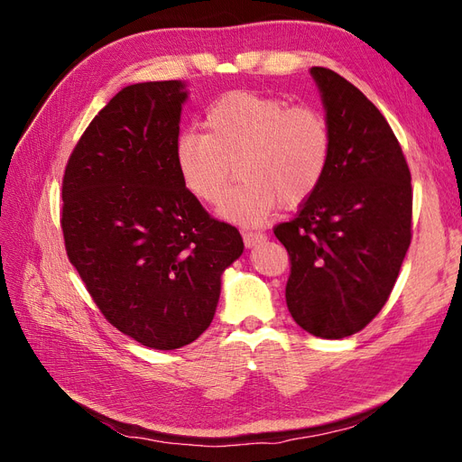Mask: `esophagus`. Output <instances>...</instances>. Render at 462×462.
Segmentation results:
<instances>
[{"instance_id":"esophagus-1","label":"esophagus","mask_w":462,"mask_h":462,"mask_svg":"<svg viewBox=\"0 0 462 462\" xmlns=\"http://www.w3.org/2000/svg\"><path fill=\"white\" fill-rule=\"evenodd\" d=\"M263 239H265V235L260 231H243V241L248 248L260 245Z\"/></svg>"}]
</instances>
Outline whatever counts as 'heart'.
<instances>
[{
  "label": "heart",
  "mask_w": 462,
  "mask_h": 462,
  "mask_svg": "<svg viewBox=\"0 0 462 462\" xmlns=\"http://www.w3.org/2000/svg\"><path fill=\"white\" fill-rule=\"evenodd\" d=\"M331 133L321 111L256 92H229L208 107L204 133L189 131L175 146L185 187L204 204L226 200L235 163L245 179L221 214L258 226L283 202L309 200L326 177Z\"/></svg>",
  "instance_id": "heart-1"
}]
</instances>
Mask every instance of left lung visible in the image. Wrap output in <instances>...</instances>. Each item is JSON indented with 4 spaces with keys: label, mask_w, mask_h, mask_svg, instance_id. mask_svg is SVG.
Segmentation results:
<instances>
[{
    "label": "left lung",
    "mask_w": 462,
    "mask_h": 462,
    "mask_svg": "<svg viewBox=\"0 0 462 462\" xmlns=\"http://www.w3.org/2000/svg\"><path fill=\"white\" fill-rule=\"evenodd\" d=\"M331 133L324 180L297 217L273 229L289 254L285 299L316 337L343 339L380 314L412 239L407 158L368 97L326 67H312Z\"/></svg>",
    "instance_id": "1"
}]
</instances>
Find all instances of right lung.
Returning <instances> with one entry per match:
<instances>
[{
  "label": "right lung",
  "mask_w": 462,
  "mask_h": 462,
  "mask_svg": "<svg viewBox=\"0 0 462 462\" xmlns=\"http://www.w3.org/2000/svg\"><path fill=\"white\" fill-rule=\"evenodd\" d=\"M183 82H141L111 97L65 165L69 262L111 326L173 351L212 324L239 229L209 216L177 170Z\"/></svg>",
  "instance_id": "add662e5"
}]
</instances>
